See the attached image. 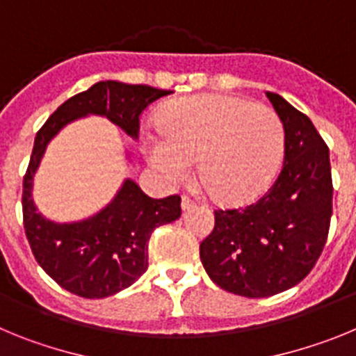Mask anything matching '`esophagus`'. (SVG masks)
<instances>
[{
	"label": "esophagus",
	"mask_w": 356,
	"mask_h": 356,
	"mask_svg": "<svg viewBox=\"0 0 356 356\" xmlns=\"http://www.w3.org/2000/svg\"><path fill=\"white\" fill-rule=\"evenodd\" d=\"M181 209H184V210L196 209V201L191 200L188 196H184V197H181Z\"/></svg>",
	"instance_id": "esophagus-1"
}]
</instances>
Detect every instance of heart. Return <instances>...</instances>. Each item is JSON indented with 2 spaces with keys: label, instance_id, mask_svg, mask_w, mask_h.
I'll list each match as a JSON object with an SVG mask.
<instances>
[{
  "label": "heart",
  "instance_id": "b5f03b06",
  "mask_svg": "<svg viewBox=\"0 0 356 356\" xmlns=\"http://www.w3.org/2000/svg\"><path fill=\"white\" fill-rule=\"evenodd\" d=\"M159 135L144 140L146 155L169 184H181L197 160V175L228 203L262 194L285 153L284 124L275 110L225 94L181 97L156 115Z\"/></svg>",
  "mask_w": 356,
  "mask_h": 356
}]
</instances>
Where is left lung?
<instances>
[{
	"label": "left lung",
	"instance_id": "obj_1",
	"mask_svg": "<svg viewBox=\"0 0 356 356\" xmlns=\"http://www.w3.org/2000/svg\"><path fill=\"white\" fill-rule=\"evenodd\" d=\"M285 130L284 168L271 188L244 209L216 210L200 259L210 280L244 298L294 287L312 271L332 219L330 151L312 121L266 92Z\"/></svg>",
	"mask_w": 356,
	"mask_h": 356
}]
</instances>
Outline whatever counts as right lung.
I'll return each mask as SVG.
<instances>
[{"label":"right lung","mask_w":356,"mask_h":356,"mask_svg":"<svg viewBox=\"0 0 356 356\" xmlns=\"http://www.w3.org/2000/svg\"><path fill=\"white\" fill-rule=\"evenodd\" d=\"M171 90L122 81H97L85 92L69 97L37 131L23 180V221L33 257L56 284L72 294L99 300L130 287L147 269V242L156 226L181 216L180 196L153 200L134 180L94 216L72 222L49 221L31 197L33 176L46 147L69 122L85 115H103L131 139H139L144 110Z\"/></svg>","instance_id":"add662e5"}]
</instances>
